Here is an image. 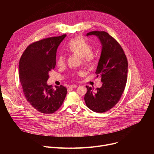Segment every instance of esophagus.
Wrapping results in <instances>:
<instances>
[{"instance_id": "obj_1", "label": "esophagus", "mask_w": 154, "mask_h": 154, "mask_svg": "<svg viewBox=\"0 0 154 154\" xmlns=\"http://www.w3.org/2000/svg\"><path fill=\"white\" fill-rule=\"evenodd\" d=\"M77 85H71L69 86V88H77Z\"/></svg>"}]
</instances>
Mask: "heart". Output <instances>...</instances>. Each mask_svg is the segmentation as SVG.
I'll return each mask as SVG.
<instances>
[{
    "label": "heart",
    "mask_w": 154,
    "mask_h": 154,
    "mask_svg": "<svg viewBox=\"0 0 154 154\" xmlns=\"http://www.w3.org/2000/svg\"><path fill=\"white\" fill-rule=\"evenodd\" d=\"M67 50L70 54L80 57L85 64L90 63L94 58L91 45L82 36L71 39L67 46ZM66 57L61 55L58 57L57 63L58 66L61 67L64 65Z\"/></svg>",
    "instance_id": "heart-1"
}]
</instances>
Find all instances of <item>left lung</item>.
Wrapping results in <instances>:
<instances>
[{"instance_id":"obj_1","label":"left lung","mask_w":154,"mask_h":154,"mask_svg":"<svg viewBox=\"0 0 154 154\" xmlns=\"http://www.w3.org/2000/svg\"><path fill=\"white\" fill-rule=\"evenodd\" d=\"M91 35L97 36L102 47L96 71L97 77H101L102 85L95 91L86 86L84 99L90 109L100 113L112 108L121 99L127 79L128 62L121 45L107 32L93 31L86 34Z\"/></svg>"}]
</instances>
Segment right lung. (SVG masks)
<instances>
[{
  "label": "right lung",
  "mask_w": 154,
  "mask_h": 154,
  "mask_svg": "<svg viewBox=\"0 0 154 154\" xmlns=\"http://www.w3.org/2000/svg\"><path fill=\"white\" fill-rule=\"evenodd\" d=\"M66 36L50 37L30 45L22 55L19 64V79L24 94L37 111L52 114L61 106L67 94L63 85H48L49 73L54 69L60 44Z\"/></svg>",
  "instance_id": "right-lung-1"
}]
</instances>
